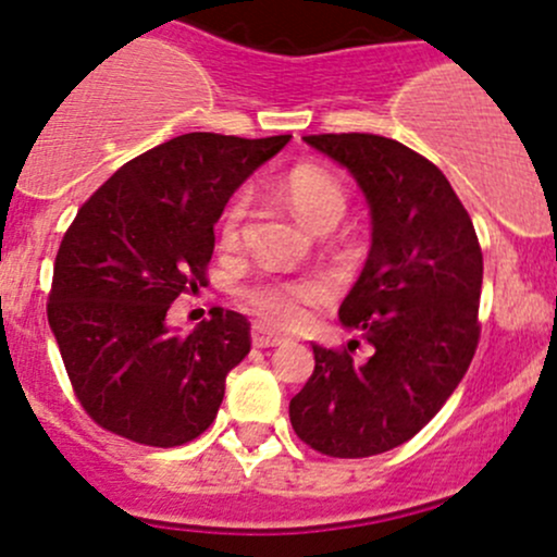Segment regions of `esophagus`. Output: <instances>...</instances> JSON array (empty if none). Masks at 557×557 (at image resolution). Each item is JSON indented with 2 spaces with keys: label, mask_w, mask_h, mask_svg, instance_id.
<instances>
[{
  "label": "esophagus",
  "mask_w": 557,
  "mask_h": 557,
  "mask_svg": "<svg viewBox=\"0 0 557 557\" xmlns=\"http://www.w3.org/2000/svg\"><path fill=\"white\" fill-rule=\"evenodd\" d=\"M250 338H253L256 349H269V347H280V344H285L283 336H277V333H269L263 325H253Z\"/></svg>",
  "instance_id": "34e87169"
}]
</instances>
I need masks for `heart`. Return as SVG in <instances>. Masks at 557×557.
Masks as SVG:
<instances>
[{"label":"heart","instance_id":"b5f03b06","mask_svg":"<svg viewBox=\"0 0 557 557\" xmlns=\"http://www.w3.org/2000/svg\"><path fill=\"white\" fill-rule=\"evenodd\" d=\"M274 191L307 221L309 226H336V221L347 213V189L331 171L318 165H296L280 181H274ZM248 197H232L219 221V237L224 245L239 239ZM327 296V285L318 277H256L245 285L243 298L250 309L274 327H301L312 314V309Z\"/></svg>","mask_w":557,"mask_h":557}]
</instances>
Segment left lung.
<instances>
[{
    "label": "left lung",
    "mask_w": 557,
    "mask_h": 557,
    "mask_svg": "<svg viewBox=\"0 0 557 557\" xmlns=\"http://www.w3.org/2000/svg\"><path fill=\"white\" fill-rule=\"evenodd\" d=\"M304 140L349 168L371 202V253L338 318L373 352L357 362L360 342L312 344L314 371L290 400V424L318 454L362 459L411 441L470 368L483 253L467 208L419 151L371 133Z\"/></svg>",
    "instance_id": "1"
}]
</instances>
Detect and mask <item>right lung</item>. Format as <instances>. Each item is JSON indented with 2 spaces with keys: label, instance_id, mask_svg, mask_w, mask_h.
<instances>
[{
  "label": "right lung",
  "instance_id": "obj_1",
  "mask_svg": "<svg viewBox=\"0 0 557 557\" xmlns=\"http://www.w3.org/2000/svg\"><path fill=\"white\" fill-rule=\"evenodd\" d=\"M288 140L186 133L125 162L77 210L52 267L47 320L98 426L173 448L213 424L226 373L250 352V323L213 307L178 333L168 309L208 285L221 210Z\"/></svg>",
  "mask_w": 557,
  "mask_h": 557
}]
</instances>
